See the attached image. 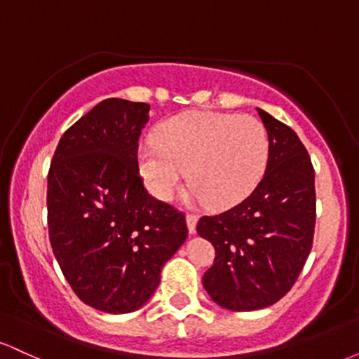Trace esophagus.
Here are the masks:
<instances>
[{"instance_id":"34e87169","label":"esophagus","mask_w":359,"mask_h":359,"mask_svg":"<svg viewBox=\"0 0 359 359\" xmlns=\"http://www.w3.org/2000/svg\"><path fill=\"white\" fill-rule=\"evenodd\" d=\"M196 224H197V216L192 212H187V226H189V233L194 234L196 233Z\"/></svg>"}]
</instances>
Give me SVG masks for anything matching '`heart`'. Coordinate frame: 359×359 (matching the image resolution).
<instances>
[{
	"instance_id": "b5f03b06",
	"label": "heart",
	"mask_w": 359,
	"mask_h": 359,
	"mask_svg": "<svg viewBox=\"0 0 359 359\" xmlns=\"http://www.w3.org/2000/svg\"><path fill=\"white\" fill-rule=\"evenodd\" d=\"M270 140L262 121L246 114L192 111L167 119L155 142L142 143L138 168L158 201L174 199L187 180L209 208L240 203L265 174Z\"/></svg>"
}]
</instances>
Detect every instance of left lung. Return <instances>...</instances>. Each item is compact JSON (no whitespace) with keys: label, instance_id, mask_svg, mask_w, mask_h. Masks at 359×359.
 <instances>
[{"label":"left lung","instance_id":"obj_1","mask_svg":"<svg viewBox=\"0 0 359 359\" xmlns=\"http://www.w3.org/2000/svg\"><path fill=\"white\" fill-rule=\"evenodd\" d=\"M270 140L265 175L228 211L203 216L197 233L216 250L203 285L231 311H257L294 287L314 241V167L294 130L258 109Z\"/></svg>","mask_w":359,"mask_h":359}]
</instances>
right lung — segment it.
Listing matches in <instances>:
<instances>
[{
	"mask_svg": "<svg viewBox=\"0 0 359 359\" xmlns=\"http://www.w3.org/2000/svg\"><path fill=\"white\" fill-rule=\"evenodd\" d=\"M147 102L101 101L62 135L47 175L48 240L74 294L97 311L142 307L187 238L185 214L138 168Z\"/></svg>",
	"mask_w": 359,
	"mask_h": 359,
	"instance_id": "add662e5",
	"label": "right lung"
}]
</instances>
